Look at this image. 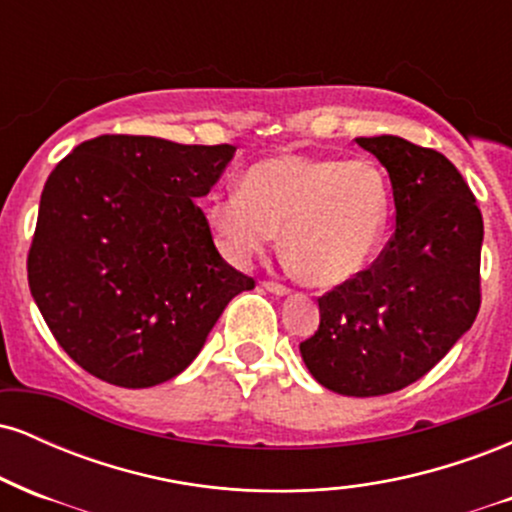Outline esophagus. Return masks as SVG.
<instances>
[{
    "label": "esophagus",
    "instance_id": "obj_1",
    "mask_svg": "<svg viewBox=\"0 0 512 512\" xmlns=\"http://www.w3.org/2000/svg\"><path fill=\"white\" fill-rule=\"evenodd\" d=\"M262 286L269 293H274V296H286V293H289V286L279 284V281H262Z\"/></svg>",
    "mask_w": 512,
    "mask_h": 512
}]
</instances>
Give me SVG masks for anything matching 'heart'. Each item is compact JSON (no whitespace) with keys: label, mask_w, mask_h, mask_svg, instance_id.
Segmentation results:
<instances>
[{"label":"heart","mask_w":512,"mask_h":512,"mask_svg":"<svg viewBox=\"0 0 512 512\" xmlns=\"http://www.w3.org/2000/svg\"><path fill=\"white\" fill-rule=\"evenodd\" d=\"M390 214V185L368 158L276 156L252 166L243 190L211 197L207 216L216 243L243 264L272 243L308 286L330 289L368 267Z\"/></svg>","instance_id":"b5f03b06"}]
</instances>
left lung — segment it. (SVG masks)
I'll use <instances>...</instances> for the list:
<instances>
[{
	"label": "left lung",
	"mask_w": 512,
	"mask_h": 512,
	"mask_svg": "<svg viewBox=\"0 0 512 512\" xmlns=\"http://www.w3.org/2000/svg\"><path fill=\"white\" fill-rule=\"evenodd\" d=\"M356 144L390 175L395 233L368 269L317 298L320 327L301 356L327 390L378 397L424 378L477 320L484 221L443 154L392 134Z\"/></svg>",
	"instance_id": "1"
}]
</instances>
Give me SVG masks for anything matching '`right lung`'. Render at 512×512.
<instances>
[{"label":"right lung","instance_id":"right-lung-1","mask_svg":"<svg viewBox=\"0 0 512 512\" xmlns=\"http://www.w3.org/2000/svg\"><path fill=\"white\" fill-rule=\"evenodd\" d=\"M236 146L103 134L50 173L28 286L57 344L86 373L151 387L182 373L223 308L255 279L216 250L197 199Z\"/></svg>","mask_w":512,"mask_h":512}]
</instances>
